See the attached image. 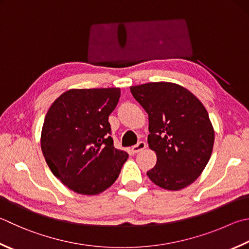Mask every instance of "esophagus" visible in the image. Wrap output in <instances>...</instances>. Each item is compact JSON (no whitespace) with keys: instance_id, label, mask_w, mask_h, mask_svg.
<instances>
[{"instance_id":"esophagus-1","label":"esophagus","mask_w":249,"mask_h":249,"mask_svg":"<svg viewBox=\"0 0 249 249\" xmlns=\"http://www.w3.org/2000/svg\"><path fill=\"white\" fill-rule=\"evenodd\" d=\"M145 148H146V143H145V142H140L137 145H134V146H132V148H131V151H132L133 154H137V153L142 152L143 149H145Z\"/></svg>"}]
</instances>
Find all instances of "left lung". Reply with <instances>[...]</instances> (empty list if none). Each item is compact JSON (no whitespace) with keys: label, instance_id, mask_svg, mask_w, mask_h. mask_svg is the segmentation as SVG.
Returning <instances> with one entry per match:
<instances>
[{"label":"left lung","instance_id":"1","mask_svg":"<svg viewBox=\"0 0 249 249\" xmlns=\"http://www.w3.org/2000/svg\"><path fill=\"white\" fill-rule=\"evenodd\" d=\"M130 90L148 114L147 142L157 156L148 178L168 191L189 186L204 171L213 148L214 130L205 106L173 82H149Z\"/></svg>","mask_w":249,"mask_h":249}]
</instances>
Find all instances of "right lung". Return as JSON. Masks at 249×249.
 Returning <instances> with one entry per match:
<instances>
[{
  "label": "right lung",
  "instance_id": "1",
  "mask_svg": "<svg viewBox=\"0 0 249 249\" xmlns=\"http://www.w3.org/2000/svg\"><path fill=\"white\" fill-rule=\"evenodd\" d=\"M119 88L70 89L46 112L41 149L53 175L69 190L97 195L118 178L129 155L114 147L108 117Z\"/></svg>",
  "mask_w": 249,
  "mask_h": 249
}]
</instances>
